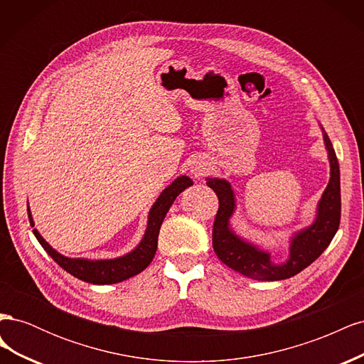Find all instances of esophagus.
<instances>
[{"label":"esophagus","instance_id":"obj_1","mask_svg":"<svg viewBox=\"0 0 364 364\" xmlns=\"http://www.w3.org/2000/svg\"><path fill=\"white\" fill-rule=\"evenodd\" d=\"M205 171H206L205 165H202L200 162H193V164H191V173H193L194 176H202Z\"/></svg>","mask_w":364,"mask_h":364}]
</instances>
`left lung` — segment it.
Returning a JSON list of instances; mask_svg holds the SVG:
<instances>
[{"label":"left lung","instance_id":"obj_1","mask_svg":"<svg viewBox=\"0 0 364 364\" xmlns=\"http://www.w3.org/2000/svg\"><path fill=\"white\" fill-rule=\"evenodd\" d=\"M323 141L328 150L329 165H331V178L322 194V199L318 200L314 223L291 237L290 257L284 264H273L269 252L247 243L229 228V218L235 211L234 190L225 179H206V185L213 188L218 197V211L213 228V247L218 259L228 267L252 279L281 281L302 272L329 246L340 225V168L336 151L325 130Z\"/></svg>","mask_w":364,"mask_h":364}]
</instances>
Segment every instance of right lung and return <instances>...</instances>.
Here are the masks:
<instances>
[{"label":"right lung","instance_id":"obj_1","mask_svg":"<svg viewBox=\"0 0 364 364\" xmlns=\"http://www.w3.org/2000/svg\"><path fill=\"white\" fill-rule=\"evenodd\" d=\"M191 185H193V181L188 178V176H179L178 179L161 193L158 200L153 203L149 213L147 229H146L144 237L141 240V243L124 257L114 258V259H97V261L83 259V258H68L54 250L47 241L41 237L38 229H33V234H35V237L38 238L41 246L47 250L48 255L56 261L63 270H67L77 279H82L90 284H117L135 277V274L144 270L151 262L158 249V235H159V229L165 215H167L170 206L176 200V197ZM27 211H28L30 225L35 226L30 214V209H27Z\"/></svg>","mask_w":364,"mask_h":364}]
</instances>
